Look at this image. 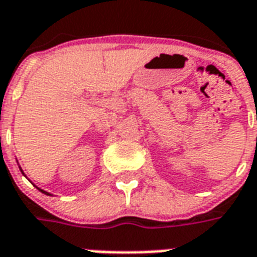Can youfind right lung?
Masks as SVG:
<instances>
[{"mask_svg": "<svg viewBox=\"0 0 257 257\" xmlns=\"http://www.w3.org/2000/svg\"><path fill=\"white\" fill-rule=\"evenodd\" d=\"M19 168H20V170H21V173H23V176L27 177V176H25V173H24V170H23V169H21V166H20V165H19ZM35 186H36V185H35ZM36 188L39 189V190L41 193H44V194H47V196H53V194H51V193H48V192H45V190H43V189H40L39 186H36Z\"/></svg>", "mask_w": 257, "mask_h": 257, "instance_id": "1", "label": "right lung"}]
</instances>
